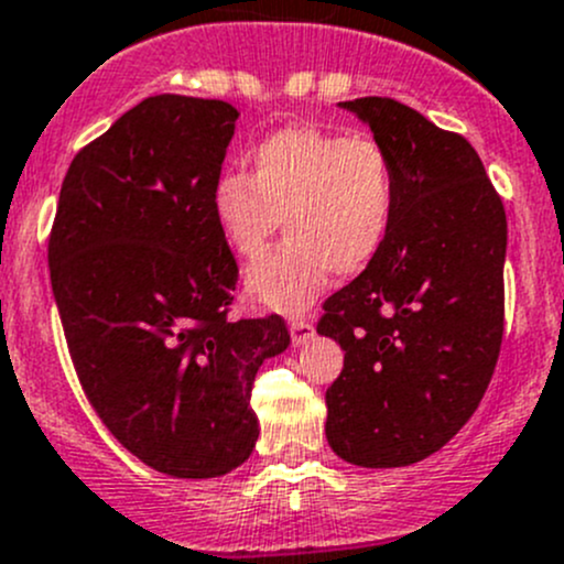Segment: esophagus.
<instances>
[{
  "label": "esophagus",
  "instance_id": "34e87169",
  "mask_svg": "<svg viewBox=\"0 0 564 564\" xmlns=\"http://www.w3.org/2000/svg\"><path fill=\"white\" fill-rule=\"evenodd\" d=\"M289 329H292V340H294V346H300V344H305V340H311L314 338V324L308 322V318H292V322H289Z\"/></svg>",
  "mask_w": 564,
  "mask_h": 564
}]
</instances>
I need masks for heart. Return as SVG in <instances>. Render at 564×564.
<instances>
[{
    "label": "heart",
    "mask_w": 564,
    "mask_h": 564,
    "mask_svg": "<svg viewBox=\"0 0 564 564\" xmlns=\"http://www.w3.org/2000/svg\"><path fill=\"white\" fill-rule=\"evenodd\" d=\"M250 174L224 172L213 187V218L242 259L259 253L278 224L289 240L246 272L253 300L300 314L333 272L357 275L382 253L395 218V169L371 135H340L292 124L250 150Z\"/></svg>",
    "instance_id": "1"
}]
</instances>
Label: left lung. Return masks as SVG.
Listing matches in <instances>:
<instances>
[{"label": "left lung", "mask_w": 564, "mask_h": 564, "mask_svg": "<svg viewBox=\"0 0 564 564\" xmlns=\"http://www.w3.org/2000/svg\"><path fill=\"white\" fill-rule=\"evenodd\" d=\"M395 169L382 253L324 303L344 371L327 390L335 456L392 469L445 447L475 414L502 346L508 218L475 147L390 98L338 104Z\"/></svg>", "instance_id": "8db88e82"}]
</instances>
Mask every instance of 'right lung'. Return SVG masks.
Wrapping results in <instances>:
<instances>
[{
	"label": "right lung",
	"instance_id": "right-lung-1",
	"mask_svg": "<svg viewBox=\"0 0 564 564\" xmlns=\"http://www.w3.org/2000/svg\"><path fill=\"white\" fill-rule=\"evenodd\" d=\"M240 111L155 95L73 158L48 267L82 388L124 451L209 480L259 440L250 388L289 346L281 316L231 322L237 261L213 187Z\"/></svg>",
	"mask_w": 564,
	"mask_h": 564
}]
</instances>
